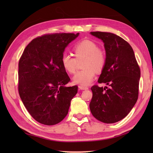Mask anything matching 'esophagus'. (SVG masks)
Returning a JSON list of instances; mask_svg holds the SVG:
<instances>
[{
    "label": "esophagus",
    "mask_w": 153,
    "mask_h": 153,
    "mask_svg": "<svg viewBox=\"0 0 153 153\" xmlns=\"http://www.w3.org/2000/svg\"><path fill=\"white\" fill-rule=\"evenodd\" d=\"M78 88H79V90H87V89H88V87L83 86V85H79Z\"/></svg>",
    "instance_id": "34e87169"
}]
</instances>
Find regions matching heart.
Masks as SVG:
<instances>
[{
  "label": "heart",
  "instance_id": "obj_1",
  "mask_svg": "<svg viewBox=\"0 0 153 153\" xmlns=\"http://www.w3.org/2000/svg\"><path fill=\"white\" fill-rule=\"evenodd\" d=\"M76 58L68 53H64L61 63L64 69L69 74H74L77 68V61L84 58L83 70L76 74L73 77L74 83L87 85L91 83L95 76L96 71H101L106 62V56L103 51L97 45L90 40H83L73 48Z\"/></svg>",
  "mask_w": 153,
  "mask_h": 153
}]
</instances>
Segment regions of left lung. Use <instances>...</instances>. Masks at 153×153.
<instances>
[{"mask_svg":"<svg viewBox=\"0 0 153 153\" xmlns=\"http://www.w3.org/2000/svg\"><path fill=\"white\" fill-rule=\"evenodd\" d=\"M101 39L106 62L98 82L110 86L93 85L89 108L99 121L112 123L124 118L138 99L140 68L131 45L123 39L108 32H91Z\"/></svg>","mask_w":153,"mask_h":153,"instance_id":"left-lung-1","label":"left lung"}]
</instances>
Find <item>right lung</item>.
I'll return each mask as SVG.
<instances>
[{"instance_id": "obj_1", "label": "right lung", "mask_w": 153, "mask_h": 153, "mask_svg": "<svg viewBox=\"0 0 153 153\" xmlns=\"http://www.w3.org/2000/svg\"><path fill=\"white\" fill-rule=\"evenodd\" d=\"M79 33L47 34L32 40L18 64V92L28 112L42 124L52 126L66 116L77 86L61 63L65 48Z\"/></svg>"}]
</instances>
